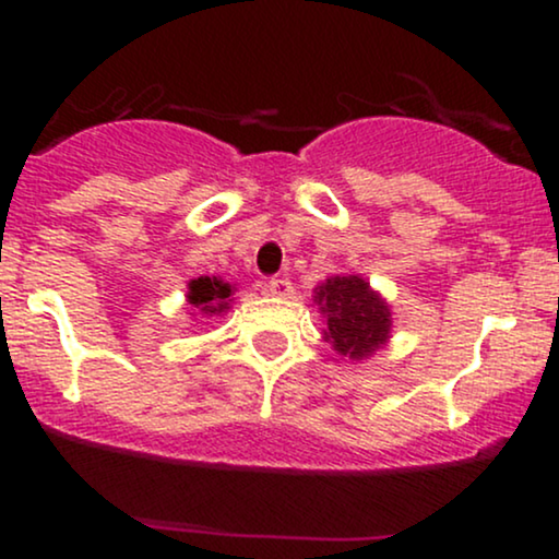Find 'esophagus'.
<instances>
[{
	"label": "esophagus",
	"mask_w": 559,
	"mask_h": 559,
	"mask_svg": "<svg viewBox=\"0 0 559 559\" xmlns=\"http://www.w3.org/2000/svg\"><path fill=\"white\" fill-rule=\"evenodd\" d=\"M265 292L275 299H288L294 294V286H292V281H288V278H271L265 284Z\"/></svg>",
	"instance_id": "obj_1"
}]
</instances>
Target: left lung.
I'll use <instances>...</instances> for the list:
<instances>
[{"mask_svg": "<svg viewBox=\"0 0 559 559\" xmlns=\"http://www.w3.org/2000/svg\"><path fill=\"white\" fill-rule=\"evenodd\" d=\"M312 294L325 323L323 342L336 355L362 362L389 344L394 329L391 305L360 273H333Z\"/></svg>", "mask_w": 559, "mask_h": 559, "instance_id": "8db88e82", "label": "left lung"}]
</instances>
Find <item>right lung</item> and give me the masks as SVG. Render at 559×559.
<instances>
[{"label":"right lung","mask_w":559,"mask_h":559,"mask_svg":"<svg viewBox=\"0 0 559 559\" xmlns=\"http://www.w3.org/2000/svg\"><path fill=\"white\" fill-rule=\"evenodd\" d=\"M236 286L223 281L221 275H199V278L189 281V292H186V301L191 305V316L215 318L230 310V297H234Z\"/></svg>","instance_id":"right-lung-1"}]
</instances>
